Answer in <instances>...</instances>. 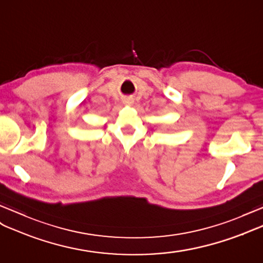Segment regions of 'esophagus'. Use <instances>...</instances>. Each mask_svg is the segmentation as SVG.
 Listing matches in <instances>:
<instances>
[{
    "instance_id": "1",
    "label": "esophagus",
    "mask_w": 263,
    "mask_h": 263,
    "mask_svg": "<svg viewBox=\"0 0 263 263\" xmlns=\"http://www.w3.org/2000/svg\"><path fill=\"white\" fill-rule=\"evenodd\" d=\"M125 104L130 105V104H133V100H132V99H126V100H125Z\"/></svg>"
}]
</instances>
